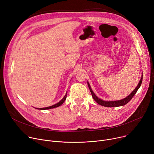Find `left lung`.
Instances as JSON below:
<instances>
[{
  "mask_svg": "<svg viewBox=\"0 0 154 154\" xmlns=\"http://www.w3.org/2000/svg\"><path fill=\"white\" fill-rule=\"evenodd\" d=\"M142 81H143V76H142L141 78H140V80L139 82L138 85L137 86V87L134 89V90L129 94V95L126 97V98L123 99H122L120 100H116V101H104L103 100H101L100 99L98 98L95 94H94V93L93 92L89 82H88V87L90 89V91L91 92V94H92V98L94 99V100H95L97 103H98L99 105H101L102 106H104V107H120V106H123V105H126L127 103H128L130 100H131V99L133 97V96L135 95V94L136 93V92L137 91V90L139 89V88H140V85H141V83H142Z\"/></svg>",
  "mask_w": 154,
  "mask_h": 154,
  "instance_id": "1",
  "label": "left lung"
}]
</instances>
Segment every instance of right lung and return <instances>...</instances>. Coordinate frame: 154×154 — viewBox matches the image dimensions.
I'll return each mask as SVG.
<instances>
[{"label": "right lung", "mask_w": 154, "mask_h": 154, "mask_svg": "<svg viewBox=\"0 0 154 154\" xmlns=\"http://www.w3.org/2000/svg\"><path fill=\"white\" fill-rule=\"evenodd\" d=\"M66 96H67V93L66 94V95L64 96V97L59 102H58L57 103L54 105H52V106H50V107H45V108H41V109H38L39 110H47V109H54V108H56V107H59V106L61 105L64 102L65 100H66Z\"/></svg>", "instance_id": "obj_1"}]
</instances>
